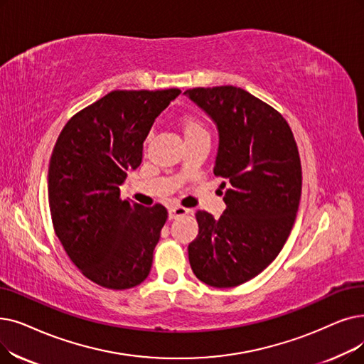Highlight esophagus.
<instances>
[{
    "label": "esophagus",
    "mask_w": 364,
    "mask_h": 364,
    "mask_svg": "<svg viewBox=\"0 0 364 364\" xmlns=\"http://www.w3.org/2000/svg\"><path fill=\"white\" fill-rule=\"evenodd\" d=\"M188 211H191V210H187V208H184V207H180V205H173V207L169 208V218L183 217V215L188 214Z\"/></svg>",
    "instance_id": "1"
}]
</instances>
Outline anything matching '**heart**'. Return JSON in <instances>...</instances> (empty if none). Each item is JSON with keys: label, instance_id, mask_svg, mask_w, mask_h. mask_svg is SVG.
<instances>
[{"label": "heart", "instance_id": "heart-1", "mask_svg": "<svg viewBox=\"0 0 364 364\" xmlns=\"http://www.w3.org/2000/svg\"><path fill=\"white\" fill-rule=\"evenodd\" d=\"M183 131H184L186 136H192V135L205 132V128L202 126V123L198 122L196 119L187 117V119L183 120Z\"/></svg>", "mask_w": 364, "mask_h": 364}]
</instances>
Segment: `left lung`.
Returning a JSON list of instances; mask_svg holds the SVG:
<instances>
[{"label": "left lung", "instance_id": "1", "mask_svg": "<svg viewBox=\"0 0 364 364\" xmlns=\"http://www.w3.org/2000/svg\"><path fill=\"white\" fill-rule=\"evenodd\" d=\"M217 126L214 173L223 177L226 210L198 211L199 233L188 244L198 279L240 286L279 255L296 220L302 166L289 123L275 108L236 86L184 92Z\"/></svg>", "mask_w": 364, "mask_h": 364}]
</instances>
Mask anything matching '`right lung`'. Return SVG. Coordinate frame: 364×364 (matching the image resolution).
<instances>
[{
  "label": "right lung",
  "instance_id": "1",
  "mask_svg": "<svg viewBox=\"0 0 364 364\" xmlns=\"http://www.w3.org/2000/svg\"><path fill=\"white\" fill-rule=\"evenodd\" d=\"M180 93L113 90L58 136L47 181L53 228L73 263L101 287L132 289L150 274L168 211L120 199V186L141 165L156 117Z\"/></svg>",
  "mask_w": 364,
  "mask_h": 364
}]
</instances>
